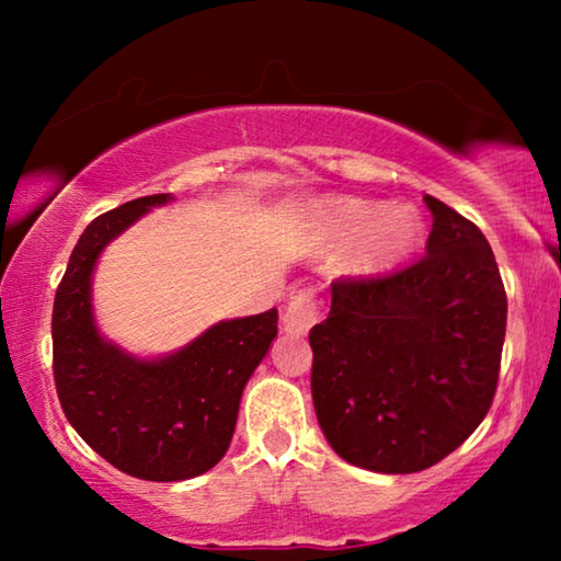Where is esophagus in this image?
<instances>
[{
    "mask_svg": "<svg viewBox=\"0 0 561 561\" xmlns=\"http://www.w3.org/2000/svg\"><path fill=\"white\" fill-rule=\"evenodd\" d=\"M317 321V301H313V290L304 288L290 298L286 313H283V329L294 336L309 334V329Z\"/></svg>",
    "mask_w": 561,
    "mask_h": 561,
    "instance_id": "esophagus-1",
    "label": "esophagus"
}]
</instances>
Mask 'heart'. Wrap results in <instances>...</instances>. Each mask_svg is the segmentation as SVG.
Returning <instances> with one entry per match:
<instances>
[{"label":"heart","mask_w":561,"mask_h":561,"mask_svg":"<svg viewBox=\"0 0 561 561\" xmlns=\"http://www.w3.org/2000/svg\"><path fill=\"white\" fill-rule=\"evenodd\" d=\"M321 221L340 248L357 250V271L380 275L393 271L416 248L424 225L411 206H390L363 198H332L321 206Z\"/></svg>","instance_id":"heart-1"}]
</instances>
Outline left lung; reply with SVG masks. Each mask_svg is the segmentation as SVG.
<instances>
[{
	"instance_id": "1",
	"label": "left lung",
	"mask_w": 561,
	"mask_h": 561,
	"mask_svg": "<svg viewBox=\"0 0 561 561\" xmlns=\"http://www.w3.org/2000/svg\"><path fill=\"white\" fill-rule=\"evenodd\" d=\"M426 257L375 280L332 283L311 329V396L344 462L386 474L432 467L493 403L508 301L485 234L424 196Z\"/></svg>"
}]
</instances>
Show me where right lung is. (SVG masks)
Returning <instances> with one entry per match:
<instances>
[{
	"instance_id": "obj_1",
	"label": "right lung",
	"mask_w": 561,
	"mask_h": 561,
	"mask_svg": "<svg viewBox=\"0 0 561 561\" xmlns=\"http://www.w3.org/2000/svg\"><path fill=\"white\" fill-rule=\"evenodd\" d=\"M173 194L142 196L83 229L53 304V375L66 419L117 470L152 482L209 472L232 442L242 390L275 336L278 311L225 319L181 350L140 357L106 340L94 271L106 244Z\"/></svg>"
}]
</instances>
